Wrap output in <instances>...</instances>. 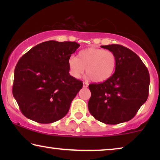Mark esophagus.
<instances>
[{
	"label": "esophagus",
	"instance_id": "obj_1",
	"mask_svg": "<svg viewBox=\"0 0 160 160\" xmlns=\"http://www.w3.org/2000/svg\"><path fill=\"white\" fill-rule=\"evenodd\" d=\"M88 83L87 82H83V87L84 88H87V87H88Z\"/></svg>",
	"mask_w": 160,
	"mask_h": 160
}]
</instances>
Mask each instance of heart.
I'll return each instance as SVG.
<instances>
[{
	"label": "heart",
	"instance_id": "1",
	"mask_svg": "<svg viewBox=\"0 0 160 160\" xmlns=\"http://www.w3.org/2000/svg\"><path fill=\"white\" fill-rule=\"evenodd\" d=\"M69 73L79 78L86 68L88 77L95 82H103L111 77L117 66V57L113 52L99 48H87L78 52L77 58L68 59Z\"/></svg>",
	"mask_w": 160,
	"mask_h": 160
}]
</instances>
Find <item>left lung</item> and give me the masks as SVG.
Segmentation results:
<instances>
[{"label":"left lung","instance_id":"obj_1","mask_svg":"<svg viewBox=\"0 0 160 160\" xmlns=\"http://www.w3.org/2000/svg\"><path fill=\"white\" fill-rule=\"evenodd\" d=\"M101 47L115 54L117 66L108 80L89 85V111L96 119L107 124L128 122L147 100L148 71L139 57L128 48L119 44Z\"/></svg>","mask_w":160,"mask_h":160}]
</instances>
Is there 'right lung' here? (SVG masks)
Wrapping results in <instances>:
<instances>
[{"mask_svg": "<svg viewBox=\"0 0 160 160\" xmlns=\"http://www.w3.org/2000/svg\"><path fill=\"white\" fill-rule=\"evenodd\" d=\"M79 47L76 42L48 41L35 46L19 59L12 92L24 116L49 124L67 114L83 87L82 81L70 75L68 64Z\"/></svg>", "mask_w": 160, "mask_h": 160, "instance_id": "obj_1", "label": "right lung"}]
</instances>
